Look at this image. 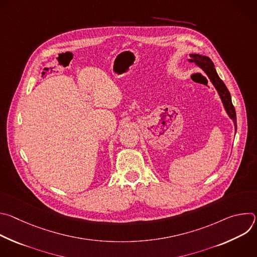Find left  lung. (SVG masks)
Here are the masks:
<instances>
[{
	"label": "left lung",
	"mask_w": 257,
	"mask_h": 257,
	"mask_svg": "<svg viewBox=\"0 0 257 257\" xmlns=\"http://www.w3.org/2000/svg\"><path fill=\"white\" fill-rule=\"evenodd\" d=\"M189 61L192 62V63H195L197 66H199L206 73V75L208 76V78L210 79L212 84L214 85V87L217 90L219 96H221L222 101L224 103V106L226 108V111H227L229 117L233 120L234 125H235V129H237L236 111H235V107L232 103L230 91L228 90V88L225 85V83L223 82V80L218 77L217 73L214 69V65L211 62V60L206 56H201V55H198V54H191Z\"/></svg>",
	"instance_id": "obj_1"
}]
</instances>
